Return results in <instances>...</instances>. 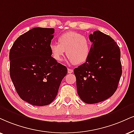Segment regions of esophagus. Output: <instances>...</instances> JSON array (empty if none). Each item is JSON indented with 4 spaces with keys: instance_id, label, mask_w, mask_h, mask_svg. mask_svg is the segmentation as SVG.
Masks as SVG:
<instances>
[{
    "instance_id": "1",
    "label": "esophagus",
    "mask_w": 134,
    "mask_h": 134,
    "mask_svg": "<svg viewBox=\"0 0 134 134\" xmlns=\"http://www.w3.org/2000/svg\"><path fill=\"white\" fill-rule=\"evenodd\" d=\"M72 72H73V70H72V69H70V68L68 69V73H72Z\"/></svg>"
}]
</instances>
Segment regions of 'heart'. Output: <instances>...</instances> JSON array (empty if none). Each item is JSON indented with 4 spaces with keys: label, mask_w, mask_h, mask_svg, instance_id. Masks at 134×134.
Masks as SVG:
<instances>
[{
    "label": "heart",
    "mask_w": 134,
    "mask_h": 134,
    "mask_svg": "<svg viewBox=\"0 0 134 134\" xmlns=\"http://www.w3.org/2000/svg\"><path fill=\"white\" fill-rule=\"evenodd\" d=\"M58 43H52L49 45L51 54L57 62H62L66 53L70 62L75 64L85 63L91 53V43L90 40L75 32H68L58 38Z\"/></svg>",
    "instance_id": "heart-1"
}]
</instances>
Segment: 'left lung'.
I'll list each match as a JSON object with an SVG mask.
<instances>
[{
	"mask_svg": "<svg viewBox=\"0 0 134 134\" xmlns=\"http://www.w3.org/2000/svg\"><path fill=\"white\" fill-rule=\"evenodd\" d=\"M90 40L92 43L90 57L74 73L81 99L95 104L114 94L122 70L120 48L110 36L97 30L90 35Z\"/></svg>",
	"mask_w": 134,
	"mask_h": 134,
	"instance_id": "8db88e82",
	"label": "left lung"
}]
</instances>
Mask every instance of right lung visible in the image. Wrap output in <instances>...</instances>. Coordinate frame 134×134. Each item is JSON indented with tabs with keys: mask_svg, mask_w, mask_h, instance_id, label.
I'll use <instances>...</instances> for the list:
<instances>
[{
	"mask_svg": "<svg viewBox=\"0 0 134 134\" xmlns=\"http://www.w3.org/2000/svg\"><path fill=\"white\" fill-rule=\"evenodd\" d=\"M54 32L52 28H34L20 36L10 50L12 81L20 97L32 105L52 103L68 72L51 54Z\"/></svg>",
	"mask_w": 134,
	"mask_h": 134,
	"instance_id": "right-lung-1",
	"label": "right lung"
}]
</instances>
